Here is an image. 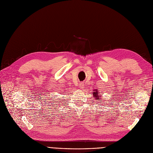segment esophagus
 <instances>
[{
  "label": "esophagus",
  "mask_w": 153,
  "mask_h": 153,
  "mask_svg": "<svg viewBox=\"0 0 153 153\" xmlns=\"http://www.w3.org/2000/svg\"><path fill=\"white\" fill-rule=\"evenodd\" d=\"M83 84H84L83 83H80V84H79V85H80V88H83V86H84Z\"/></svg>",
  "instance_id": "obj_1"
}]
</instances>
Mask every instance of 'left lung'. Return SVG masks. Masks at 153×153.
Returning a JSON list of instances; mask_svg holds the SVG:
<instances>
[{
    "label": "left lung",
    "mask_w": 153,
    "mask_h": 153,
    "mask_svg": "<svg viewBox=\"0 0 153 153\" xmlns=\"http://www.w3.org/2000/svg\"><path fill=\"white\" fill-rule=\"evenodd\" d=\"M93 93H94V94H93V96H94L95 97H96V98H97V99H99V95H98L97 91H96V92H93Z\"/></svg>",
    "instance_id": "1"
}]
</instances>
